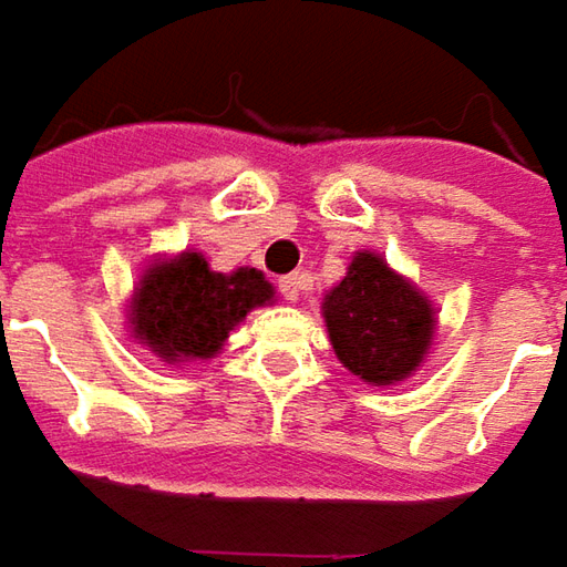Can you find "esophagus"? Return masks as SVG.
I'll return each instance as SVG.
<instances>
[{
    "mask_svg": "<svg viewBox=\"0 0 567 567\" xmlns=\"http://www.w3.org/2000/svg\"><path fill=\"white\" fill-rule=\"evenodd\" d=\"M303 288H307V276H301V272H291V276L279 279V291H282V298L288 303L298 301V295H301Z\"/></svg>",
    "mask_w": 567,
    "mask_h": 567,
    "instance_id": "34e87169",
    "label": "esophagus"
}]
</instances>
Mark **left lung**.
Listing matches in <instances>:
<instances>
[{"instance_id":"1","label":"left lung","mask_w":567,"mask_h":567,"mask_svg":"<svg viewBox=\"0 0 567 567\" xmlns=\"http://www.w3.org/2000/svg\"><path fill=\"white\" fill-rule=\"evenodd\" d=\"M339 361L363 382L392 385L417 370L433 339V307L377 254H358L326 303Z\"/></svg>"}]
</instances>
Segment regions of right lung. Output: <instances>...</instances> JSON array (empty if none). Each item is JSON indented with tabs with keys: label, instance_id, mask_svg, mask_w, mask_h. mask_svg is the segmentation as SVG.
<instances>
[{
	"label": "right lung",
	"instance_id": "right-lung-1",
	"mask_svg": "<svg viewBox=\"0 0 567 567\" xmlns=\"http://www.w3.org/2000/svg\"><path fill=\"white\" fill-rule=\"evenodd\" d=\"M272 298V285L257 269L231 276L213 272L200 254L153 264L134 295L131 322L141 342L166 361L213 358L231 326Z\"/></svg>",
	"mask_w": 567,
	"mask_h": 567
}]
</instances>
